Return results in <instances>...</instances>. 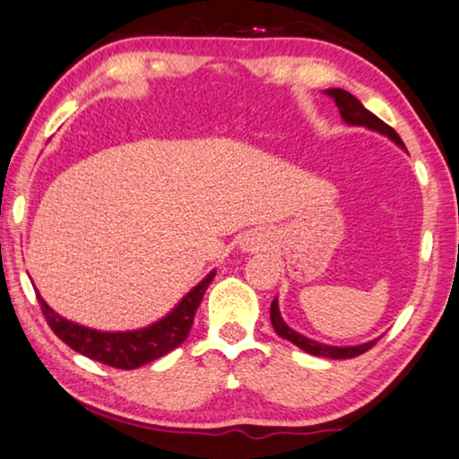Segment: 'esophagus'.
<instances>
[{
	"instance_id": "34e87169",
	"label": "esophagus",
	"mask_w": 459,
	"mask_h": 459,
	"mask_svg": "<svg viewBox=\"0 0 459 459\" xmlns=\"http://www.w3.org/2000/svg\"><path fill=\"white\" fill-rule=\"evenodd\" d=\"M263 247V234H259V231H253V234H247V238H244V248L247 250H256Z\"/></svg>"
}]
</instances>
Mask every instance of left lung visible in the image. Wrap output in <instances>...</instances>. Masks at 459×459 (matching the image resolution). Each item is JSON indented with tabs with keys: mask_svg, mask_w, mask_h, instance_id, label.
Instances as JSON below:
<instances>
[{
	"mask_svg": "<svg viewBox=\"0 0 459 459\" xmlns=\"http://www.w3.org/2000/svg\"><path fill=\"white\" fill-rule=\"evenodd\" d=\"M328 96L334 98V102L338 106V112H341L342 121L349 123V125H361V127H369L374 131H380V134H385L391 137V140L397 143V146L405 148V143L401 142V137L397 135V131L393 127H388L385 121H380L378 117L372 115V112L366 110L361 106L359 100L355 96H351L349 91L344 90H325ZM269 317H272V325L273 330L278 332L281 338H286V341H290L292 344H297L299 349H303L305 353H311V355H317V357H328V359H353V357L366 353L376 344V341H369L366 344H359V347H330V344H322V342H316L311 341V338H307L303 334H299V332H294L290 325H286L284 319L280 316V309H278V299H273L272 303V311H269Z\"/></svg>",
	"mask_w": 459,
	"mask_h": 459,
	"instance_id": "8db88e82",
	"label": "left lung"
}]
</instances>
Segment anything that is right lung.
Returning <instances> with one entry per match:
<instances>
[{"label": "right lung", "instance_id": "add662e5", "mask_svg": "<svg viewBox=\"0 0 459 459\" xmlns=\"http://www.w3.org/2000/svg\"><path fill=\"white\" fill-rule=\"evenodd\" d=\"M212 278H215V272H211L198 286H194V290L187 292L181 299V303L160 322L134 332H100L85 328V325L73 324L58 316L39 294H37V300H39L41 313L49 328L73 351L90 357L93 361L104 363V366L117 369H135L143 363L167 355L169 351L179 347L186 341L200 300H203Z\"/></svg>", "mask_w": 459, "mask_h": 459}]
</instances>
